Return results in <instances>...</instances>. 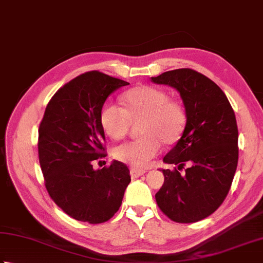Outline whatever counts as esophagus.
I'll return each mask as SVG.
<instances>
[{
    "instance_id": "obj_1",
    "label": "esophagus",
    "mask_w": 263,
    "mask_h": 263,
    "mask_svg": "<svg viewBox=\"0 0 263 263\" xmlns=\"http://www.w3.org/2000/svg\"><path fill=\"white\" fill-rule=\"evenodd\" d=\"M146 173V171H143V170H138V168H131L130 170V174H131V178L132 179H136L143 176V174Z\"/></svg>"
}]
</instances>
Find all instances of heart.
I'll return each instance as SVG.
<instances>
[{"instance_id":"b5f03b06","label":"heart","mask_w":263,"mask_h":263,"mask_svg":"<svg viewBox=\"0 0 263 263\" xmlns=\"http://www.w3.org/2000/svg\"><path fill=\"white\" fill-rule=\"evenodd\" d=\"M124 108L107 102L102 106L99 121L102 130L112 140L126 136L131 121L142 120L139 139L115 148L114 156L132 167L143 168L166 145L177 142L183 133L187 114L178 100L170 99L165 90L153 85H138L122 95Z\"/></svg>"}]
</instances>
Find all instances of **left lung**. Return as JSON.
<instances>
[{
	"mask_svg": "<svg viewBox=\"0 0 263 263\" xmlns=\"http://www.w3.org/2000/svg\"><path fill=\"white\" fill-rule=\"evenodd\" d=\"M156 84L177 89L187 123L177 145L163 161L190 167L162 170L164 183L155 195L158 208L179 223L208 218L227 197L238 163V128L233 107L223 91L190 68L168 70L152 77Z\"/></svg>",
	"mask_w": 263,
	"mask_h": 263,
	"instance_id": "left-lung-1",
	"label": "left lung"
}]
</instances>
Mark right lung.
Here are the masks:
<instances>
[{
	"label": "right lung",
	"mask_w": 263,
	"mask_h": 263,
	"mask_svg": "<svg viewBox=\"0 0 263 263\" xmlns=\"http://www.w3.org/2000/svg\"><path fill=\"white\" fill-rule=\"evenodd\" d=\"M101 71L75 77L55 92L39 127V159L44 184L53 202L75 220L92 224L112 218L130 183L124 163L95 170L106 157L99 114L106 99L127 85Z\"/></svg>",
	"instance_id": "add662e5"
}]
</instances>
